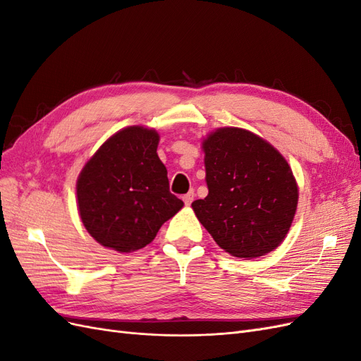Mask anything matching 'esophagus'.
<instances>
[{"instance_id": "esophagus-1", "label": "esophagus", "mask_w": 361, "mask_h": 361, "mask_svg": "<svg viewBox=\"0 0 361 361\" xmlns=\"http://www.w3.org/2000/svg\"><path fill=\"white\" fill-rule=\"evenodd\" d=\"M182 200H183V203L187 204V206H190L191 203H192V200H194V191H190V192H187L182 197Z\"/></svg>"}]
</instances>
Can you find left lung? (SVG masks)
Here are the masks:
<instances>
[{"label": "left lung", "instance_id": "1", "mask_svg": "<svg viewBox=\"0 0 361 361\" xmlns=\"http://www.w3.org/2000/svg\"><path fill=\"white\" fill-rule=\"evenodd\" d=\"M202 147L209 194L191 204L199 221L235 257H260L277 248L298 204L288 161L241 128L216 129Z\"/></svg>", "mask_w": 361, "mask_h": 361}]
</instances>
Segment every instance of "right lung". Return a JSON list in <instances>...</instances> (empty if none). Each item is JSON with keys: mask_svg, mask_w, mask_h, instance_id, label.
<instances>
[{"mask_svg": "<svg viewBox=\"0 0 361 361\" xmlns=\"http://www.w3.org/2000/svg\"><path fill=\"white\" fill-rule=\"evenodd\" d=\"M155 129L118 130L87 161L76 182L84 227L101 245L130 253L154 241L183 202L170 192Z\"/></svg>", "mask_w": 361, "mask_h": 361, "instance_id": "1", "label": "right lung"}]
</instances>
